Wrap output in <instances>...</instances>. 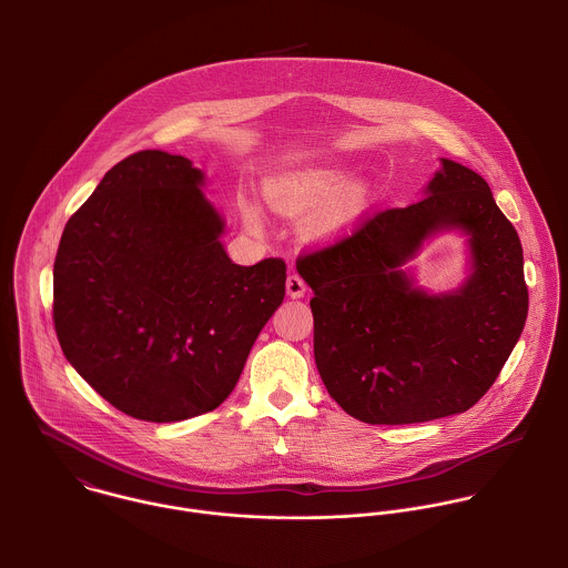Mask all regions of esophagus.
I'll return each instance as SVG.
<instances>
[{
	"mask_svg": "<svg viewBox=\"0 0 568 568\" xmlns=\"http://www.w3.org/2000/svg\"><path fill=\"white\" fill-rule=\"evenodd\" d=\"M286 293H288V297H293V300L304 297V295H306V282H304L297 273L288 275V277H286Z\"/></svg>",
	"mask_w": 568,
	"mask_h": 568,
	"instance_id": "34e87169",
	"label": "esophagus"
}]
</instances>
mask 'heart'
<instances>
[{"label": "heart", "mask_w": 568, "mask_h": 568, "mask_svg": "<svg viewBox=\"0 0 568 568\" xmlns=\"http://www.w3.org/2000/svg\"><path fill=\"white\" fill-rule=\"evenodd\" d=\"M369 201V187L361 179L347 181V174L336 168H315L277 183L271 190V203L286 216H313L306 225V234L320 243H336L343 239L358 214ZM244 221L251 227H260L255 207H244Z\"/></svg>", "instance_id": "obj_1"}]
</instances>
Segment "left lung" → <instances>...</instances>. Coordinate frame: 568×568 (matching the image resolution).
Masks as SVG:
<instances>
[{
	"instance_id": "left-lung-1",
	"label": "left lung",
	"mask_w": 568,
	"mask_h": 568,
	"mask_svg": "<svg viewBox=\"0 0 568 568\" xmlns=\"http://www.w3.org/2000/svg\"><path fill=\"white\" fill-rule=\"evenodd\" d=\"M442 233L467 239V277L433 294L414 258ZM313 288L315 363L327 394L367 424L457 415L491 387L527 320L523 246L481 174L439 158L408 207L300 257Z\"/></svg>"
}]
</instances>
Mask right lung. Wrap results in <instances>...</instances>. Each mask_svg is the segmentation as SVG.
Segmentation results:
<instances>
[{
  "mask_svg": "<svg viewBox=\"0 0 568 568\" xmlns=\"http://www.w3.org/2000/svg\"><path fill=\"white\" fill-rule=\"evenodd\" d=\"M203 187L187 158L140 151L102 176L57 251L63 354L138 419L181 422L223 405L284 300L286 264H236Z\"/></svg>",
  "mask_w": 568,
  "mask_h": 568,
  "instance_id": "add662e5",
  "label": "right lung"
}]
</instances>
